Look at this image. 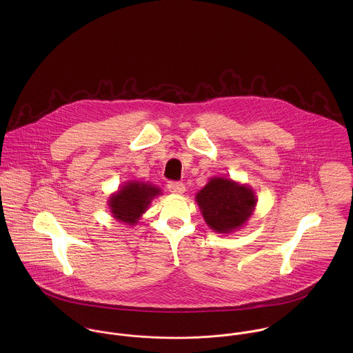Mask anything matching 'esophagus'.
Instances as JSON below:
<instances>
[{"label":"esophagus","instance_id":"obj_1","mask_svg":"<svg viewBox=\"0 0 353 353\" xmlns=\"http://www.w3.org/2000/svg\"><path fill=\"white\" fill-rule=\"evenodd\" d=\"M167 188H168V190H170L171 193H174V194H182V193H185V190H186V186H185L182 182H176V181L168 182Z\"/></svg>","mask_w":353,"mask_h":353}]
</instances>
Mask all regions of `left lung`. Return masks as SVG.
<instances>
[{
    "mask_svg": "<svg viewBox=\"0 0 353 353\" xmlns=\"http://www.w3.org/2000/svg\"><path fill=\"white\" fill-rule=\"evenodd\" d=\"M196 199L206 224L225 234L245 224L256 202L252 189L223 178L210 179Z\"/></svg>",
    "mask_w": 353,
    "mask_h": 353,
    "instance_id": "obj_1",
    "label": "left lung"
}]
</instances>
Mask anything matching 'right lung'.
Returning a JSON list of instances; mask_svg holds the SVG:
<instances>
[{
    "mask_svg": "<svg viewBox=\"0 0 353 353\" xmlns=\"http://www.w3.org/2000/svg\"><path fill=\"white\" fill-rule=\"evenodd\" d=\"M160 190L150 183L129 182L110 199L111 213L119 221L136 224Z\"/></svg>",
    "mask_w": 353,
    "mask_h": 353,
    "instance_id": "add662e5",
    "label": "right lung"
}]
</instances>
